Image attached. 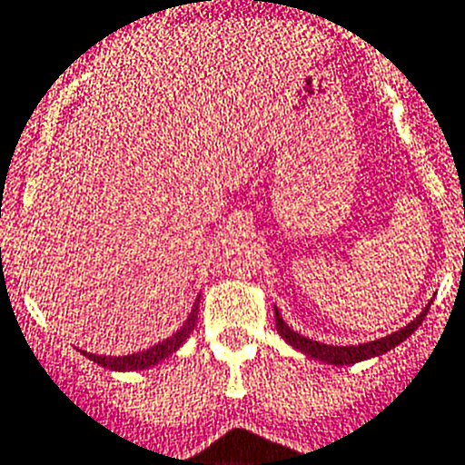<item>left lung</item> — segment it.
I'll use <instances>...</instances> for the list:
<instances>
[{
  "instance_id": "left-lung-1",
  "label": "left lung",
  "mask_w": 465,
  "mask_h": 465,
  "mask_svg": "<svg viewBox=\"0 0 465 465\" xmlns=\"http://www.w3.org/2000/svg\"><path fill=\"white\" fill-rule=\"evenodd\" d=\"M430 306V304H428ZM428 306L419 313L417 318L411 322H407L405 328H401L398 332L389 334V337H381V339H374V341H367V344H358V346H332V344H321V341H313L309 337H302L300 332H294L292 328H288V322L282 321V316L276 311V330L285 341H288L292 349L302 351L306 353L309 358L313 361H321V362H328V365H353V362H361L367 361V358H377V355L386 353V351L395 349V346L405 341L414 330L419 328L423 322L428 313Z\"/></svg>"
}]
</instances>
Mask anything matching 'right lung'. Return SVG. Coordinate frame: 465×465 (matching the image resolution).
<instances>
[{"mask_svg":"<svg viewBox=\"0 0 465 465\" xmlns=\"http://www.w3.org/2000/svg\"><path fill=\"white\" fill-rule=\"evenodd\" d=\"M196 313H199V300L193 302L192 313H189L187 321L183 322V328L177 330L173 337L163 339V341H159V344H154L147 351H140V353L110 355V358H107V355L86 353V351H82V353L86 355V358H91L93 362H98V365L107 367V370H114V372H135V370H147V367H154L156 362H161L163 358L175 353V351L187 341V337L193 332V328H196V318H199Z\"/></svg>","mask_w":465,"mask_h":465,"instance_id":"obj_1","label":"right lung"}]
</instances>
